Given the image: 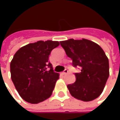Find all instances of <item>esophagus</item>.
I'll return each mask as SVG.
<instances>
[{"label": "esophagus", "mask_w": 120, "mask_h": 120, "mask_svg": "<svg viewBox=\"0 0 120 120\" xmlns=\"http://www.w3.org/2000/svg\"><path fill=\"white\" fill-rule=\"evenodd\" d=\"M67 73H68V70H67V69H65V70H64V71L62 73L63 75H66Z\"/></svg>", "instance_id": "obj_1"}]
</instances>
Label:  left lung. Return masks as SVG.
Masks as SVG:
<instances>
[{"label": "left lung", "instance_id": "obj_1", "mask_svg": "<svg viewBox=\"0 0 120 120\" xmlns=\"http://www.w3.org/2000/svg\"><path fill=\"white\" fill-rule=\"evenodd\" d=\"M74 67H81L75 73L76 81L67 85L75 99L90 101L98 98L104 91L109 75V60L99 45L85 39H69L60 42Z\"/></svg>", "mask_w": 120, "mask_h": 120}]
</instances>
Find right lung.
Wrapping results in <instances>:
<instances>
[{"label":"right lung","instance_id":"add662e5","mask_svg":"<svg viewBox=\"0 0 120 120\" xmlns=\"http://www.w3.org/2000/svg\"><path fill=\"white\" fill-rule=\"evenodd\" d=\"M59 41H39L20 48L12 59L11 79L19 94L30 104H39L52 95L59 74L55 73L49 60ZM50 67L47 71L46 68Z\"/></svg>","mask_w":120,"mask_h":120}]
</instances>
